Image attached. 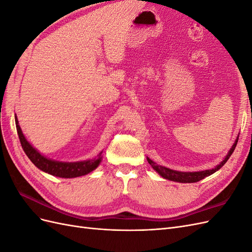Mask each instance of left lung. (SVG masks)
<instances>
[{
    "instance_id": "left-lung-1",
    "label": "left lung",
    "mask_w": 252,
    "mask_h": 252,
    "mask_svg": "<svg viewBox=\"0 0 252 252\" xmlns=\"http://www.w3.org/2000/svg\"><path fill=\"white\" fill-rule=\"evenodd\" d=\"M238 140H239V136L236 138L234 144L232 145V147L230 148L229 152H228L227 156L225 157L223 161L220 162L216 167V168H212V169H207V170H203V171H194V172H182V171H178V170L169 169V168H167V167H164V166L157 165V163H155L154 161H151L149 158H147V161L151 165L152 168H154L159 175H161V177H163L166 180H170V181L179 182V183H195V182H199V181L205 179L206 177H209L210 174L215 173L216 171L220 169V167L224 166V164L228 161V158H230V156L232 155V152L234 151L236 144H238Z\"/></svg>"
}]
</instances>
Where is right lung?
I'll return each instance as SVG.
<instances>
[{
	"mask_svg": "<svg viewBox=\"0 0 252 252\" xmlns=\"http://www.w3.org/2000/svg\"><path fill=\"white\" fill-rule=\"evenodd\" d=\"M16 125H17V131L19 134V139L22 145L23 150L25 151L26 156L29 158L37 168L40 170L49 173L51 175L64 179H72L82 177V175L88 174L93 170H94L96 167L100 165L102 161V152L98 154L95 158L86 159V161L81 162H60L55 161V159L48 158L46 157L42 156L39 151L32 146L23 134L21 127L19 125V121L16 116Z\"/></svg>",
	"mask_w": 252,
	"mask_h": 252,
	"instance_id": "add662e5",
	"label": "right lung"
}]
</instances>
